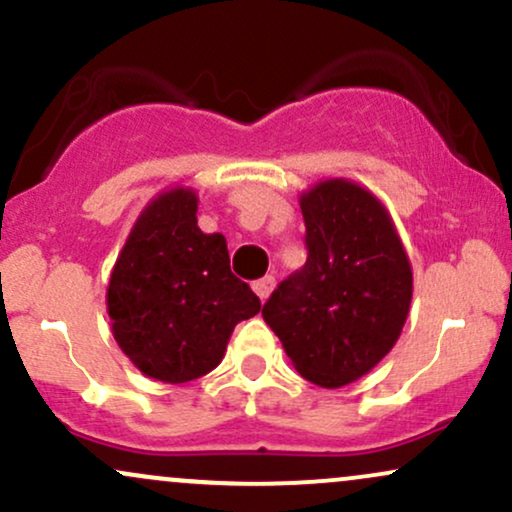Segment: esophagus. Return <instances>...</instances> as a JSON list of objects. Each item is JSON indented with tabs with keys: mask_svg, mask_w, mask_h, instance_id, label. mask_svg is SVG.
<instances>
[{
	"mask_svg": "<svg viewBox=\"0 0 512 512\" xmlns=\"http://www.w3.org/2000/svg\"><path fill=\"white\" fill-rule=\"evenodd\" d=\"M273 290H275V278H273V275H266V278H261V280L254 282V292L263 299V302H266V299L270 297V292H273Z\"/></svg>",
	"mask_w": 512,
	"mask_h": 512,
	"instance_id": "1",
	"label": "esophagus"
}]
</instances>
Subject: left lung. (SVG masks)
Wrapping results in <instances>:
<instances>
[{"instance_id": "1", "label": "left lung", "mask_w": 512, "mask_h": 512, "mask_svg": "<svg viewBox=\"0 0 512 512\" xmlns=\"http://www.w3.org/2000/svg\"><path fill=\"white\" fill-rule=\"evenodd\" d=\"M306 258L263 306L294 369L321 388L369 374L398 342L412 304V266L395 222L352 179L299 196Z\"/></svg>"}]
</instances>
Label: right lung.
Here are the masks:
<instances>
[{"instance_id":"1","label":"right lung","mask_w":512,"mask_h":512,"mask_svg":"<svg viewBox=\"0 0 512 512\" xmlns=\"http://www.w3.org/2000/svg\"><path fill=\"white\" fill-rule=\"evenodd\" d=\"M189 186L160 191L141 210L107 285L112 335L143 376L186 383L222 362L239 321L261 302L234 278L220 232H201Z\"/></svg>"}]
</instances>
